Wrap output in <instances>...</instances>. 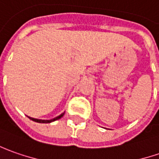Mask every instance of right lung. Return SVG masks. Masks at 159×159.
<instances>
[{"mask_svg":"<svg viewBox=\"0 0 159 159\" xmlns=\"http://www.w3.org/2000/svg\"><path fill=\"white\" fill-rule=\"evenodd\" d=\"M63 115H64V112L61 113V115H59L56 118H54V119H52V120H38V119H34V118H30L29 117V119H30L31 120H33V121H36V122H39V123H50V122H52V121H54V120H57L59 119H61V118L62 117Z\"/></svg>","mask_w":159,"mask_h":159,"instance_id":"1","label":"right lung"}]
</instances>
